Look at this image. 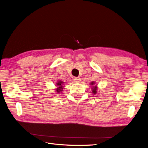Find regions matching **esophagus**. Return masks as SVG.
I'll return each instance as SVG.
<instances>
[{"instance_id":"1","label":"esophagus","mask_w":148,"mask_h":148,"mask_svg":"<svg viewBox=\"0 0 148 148\" xmlns=\"http://www.w3.org/2000/svg\"><path fill=\"white\" fill-rule=\"evenodd\" d=\"M80 81V77H74V82L75 83H79Z\"/></svg>"}]
</instances>
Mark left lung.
<instances>
[{
	"mask_svg": "<svg viewBox=\"0 0 148 148\" xmlns=\"http://www.w3.org/2000/svg\"><path fill=\"white\" fill-rule=\"evenodd\" d=\"M96 84L95 82V81H92V82H91V85H93V86L92 87V92L93 93L94 95L96 94L97 92V86L96 85L95 86V85Z\"/></svg>",
	"mask_w": 148,
	"mask_h": 148,
	"instance_id": "left-lung-1",
	"label": "left lung"
}]
</instances>
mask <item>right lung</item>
Returning a JSON list of instances; mask_svg holds the SVG:
<instances>
[{"label": "right lung", "instance_id": "add662e5", "mask_svg": "<svg viewBox=\"0 0 148 148\" xmlns=\"http://www.w3.org/2000/svg\"><path fill=\"white\" fill-rule=\"evenodd\" d=\"M64 82H63V81L62 80H58L57 82H56V92H57V93H60V92H62L63 90V88L64 87Z\"/></svg>", "mask_w": 148, "mask_h": 148}]
</instances>
